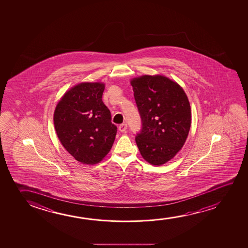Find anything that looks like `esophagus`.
<instances>
[{
	"mask_svg": "<svg viewBox=\"0 0 248 248\" xmlns=\"http://www.w3.org/2000/svg\"><path fill=\"white\" fill-rule=\"evenodd\" d=\"M127 127H128V125H127V124H125V123H124V124H121L119 126V131L125 132Z\"/></svg>",
	"mask_w": 248,
	"mask_h": 248,
	"instance_id": "1",
	"label": "esophagus"
}]
</instances>
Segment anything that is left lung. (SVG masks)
<instances>
[{
  "label": "left lung",
  "mask_w": 248,
  "mask_h": 248,
  "mask_svg": "<svg viewBox=\"0 0 248 248\" xmlns=\"http://www.w3.org/2000/svg\"><path fill=\"white\" fill-rule=\"evenodd\" d=\"M130 83L141 119L136 144L144 159L162 165L186 142L191 123L190 102L183 89L164 76L144 75Z\"/></svg>",
  "instance_id": "8db88e82"
}]
</instances>
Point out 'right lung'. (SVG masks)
Listing matches in <instances>:
<instances>
[{
	"instance_id": "obj_1",
	"label": "right lung",
	"mask_w": 248,
	"mask_h": 248,
	"mask_svg": "<svg viewBox=\"0 0 248 248\" xmlns=\"http://www.w3.org/2000/svg\"><path fill=\"white\" fill-rule=\"evenodd\" d=\"M104 85L81 83L65 93L54 112V125L65 149L85 164L102 160L112 148L117 126L102 102Z\"/></svg>"
}]
</instances>
